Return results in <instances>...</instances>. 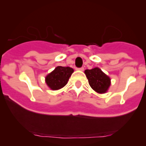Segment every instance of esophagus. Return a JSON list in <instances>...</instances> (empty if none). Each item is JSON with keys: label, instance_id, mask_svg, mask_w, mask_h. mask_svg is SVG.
<instances>
[{"label": "esophagus", "instance_id": "esophagus-1", "mask_svg": "<svg viewBox=\"0 0 146 146\" xmlns=\"http://www.w3.org/2000/svg\"><path fill=\"white\" fill-rule=\"evenodd\" d=\"M76 70H80V71H83V70H84V68H83V67H82V68H76Z\"/></svg>", "mask_w": 146, "mask_h": 146}]
</instances>
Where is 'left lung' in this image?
Listing matches in <instances>:
<instances>
[{"instance_id":"8db88e82","label":"left lung","mask_w":146,"mask_h":146,"mask_svg":"<svg viewBox=\"0 0 146 146\" xmlns=\"http://www.w3.org/2000/svg\"><path fill=\"white\" fill-rule=\"evenodd\" d=\"M86 76L89 84L98 93H105L108 90L111 84V79L100 68H95L91 70H85Z\"/></svg>"}]
</instances>
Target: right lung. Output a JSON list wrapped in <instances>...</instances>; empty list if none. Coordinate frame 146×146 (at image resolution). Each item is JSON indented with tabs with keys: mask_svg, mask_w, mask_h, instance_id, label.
Instances as JSON below:
<instances>
[{
	"mask_svg": "<svg viewBox=\"0 0 146 146\" xmlns=\"http://www.w3.org/2000/svg\"><path fill=\"white\" fill-rule=\"evenodd\" d=\"M73 71V68L70 67L58 66L45 77L47 85L53 90L62 88L67 84Z\"/></svg>",
	"mask_w": 146,
	"mask_h": 146,
	"instance_id": "1",
	"label": "right lung"
}]
</instances>
